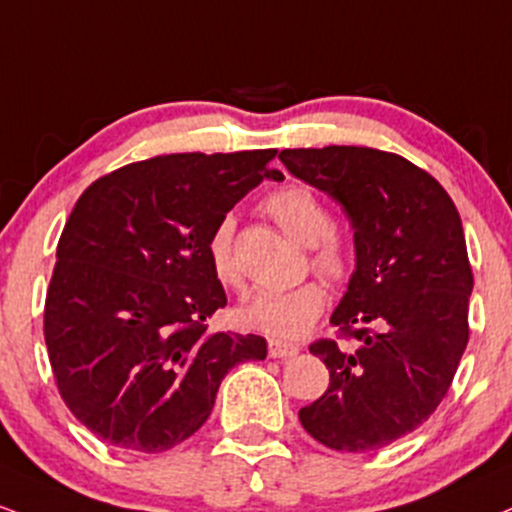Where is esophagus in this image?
Returning a JSON list of instances; mask_svg holds the SVG:
<instances>
[{"instance_id": "1", "label": "esophagus", "mask_w": 512, "mask_h": 512, "mask_svg": "<svg viewBox=\"0 0 512 512\" xmlns=\"http://www.w3.org/2000/svg\"><path fill=\"white\" fill-rule=\"evenodd\" d=\"M298 346H293V343H286V341H269V357H279V360H286V357H293L298 355Z\"/></svg>"}]
</instances>
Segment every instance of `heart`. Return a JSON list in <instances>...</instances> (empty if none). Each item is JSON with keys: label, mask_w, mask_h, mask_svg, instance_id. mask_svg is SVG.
Returning <instances> with one entry per match:
<instances>
[{"label": "heart", "mask_w": 512, "mask_h": 512, "mask_svg": "<svg viewBox=\"0 0 512 512\" xmlns=\"http://www.w3.org/2000/svg\"><path fill=\"white\" fill-rule=\"evenodd\" d=\"M262 209L274 219L283 233L310 245V264L326 281L341 283L353 272V252L341 236H336L329 207L315 190L303 183H288L264 197ZM231 217L217 221L207 238V260L214 279L221 286L243 288L240 269L233 252ZM326 303L324 288L317 281H305L286 291H267L257 295L250 305L238 310V324L274 341H298L315 326Z\"/></svg>", "instance_id": "obj_1"}]
</instances>
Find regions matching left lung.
Instances as JSON below:
<instances>
[{"mask_svg": "<svg viewBox=\"0 0 512 512\" xmlns=\"http://www.w3.org/2000/svg\"><path fill=\"white\" fill-rule=\"evenodd\" d=\"M279 159L355 229V272L331 315L341 341L310 346L329 389L298 417L326 448L379 451L429 420L467 348L474 279L460 214L434 176L393 152L329 145Z\"/></svg>", "mask_w": 512, "mask_h": 512, "instance_id": "8db88e82", "label": "left lung"}]
</instances>
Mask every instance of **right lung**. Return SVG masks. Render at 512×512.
Returning <instances> with one entry per match:
<instances>
[{
    "label": "right lung",
    "instance_id": "obj_1",
    "mask_svg": "<svg viewBox=\"0 0 512 512\" xmlns=\"http://www.w3.org/2000/svg\"><path fill=\"white\" fill-rule=\"evenodd\" d=\"M274 157H152L78 197L47 288L45 343L64 403L109 446H178L207 422L229 369L267 357L262 336L207 331L226 307L207 238L262 178L281 181Z\"/></svg>",
    "mask_w": 512,
    "mask_h": 512
}]
</instances>
